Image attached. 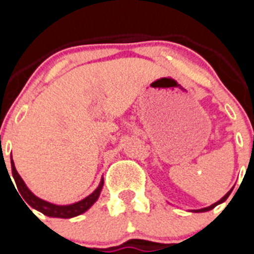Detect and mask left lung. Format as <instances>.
Returning a JSON list of instances; mask_svg holds the SVG:
<instances>
[{"label": "left lung", "mask_w": 254, "mask_h": 254, "mask_svg": "<svg viewBox=\"0 0 254 254\" xmlns=\"http://www.w3.org/2000/svg\"><path fill=\"white\" fill-rule=\"evenodd\" d=\"M232 190H233V188L230 190H229L228 193L225 194V196L223 197V198L220 199V201H217V202H215V203H212V205H210V206H207V207H203V208H198V210H190V212H206V211H210V210H212V208L214 207H216L217 205H220V203H223V202H225L226 199H228V197L230 196V193H232Z\"/></svg>", "instance_id": "obj_1"}]
</instances>
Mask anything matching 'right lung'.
<instances>
[{"mask_svg":"<svg viewBox=\"0 0 254 254\" xmlns=\"http://www.w3.org/2000/svg\"><path fill=\"white\" fill-rule=\"evenodd\" d=\"M11 170H12L13 181L16 183L17 190H19V193L21 194L22 199H25L26 203H28L31 208H34V210L39 211V212H42V214H44L46 216L49 217L69 219V217H75L78 216V215L84 214L85 211L89 210V208L98 201V198H99L100 196V192H102L103 190V185H104V179L102 178L100 179L99 186L96 187V190H94L93 193L89 194L87 197H85L81 201L71 203V205H56V203L48 202L46 199L39 198V197L35 196V194L29 190L28 186L25 185V182L22 181V178L20 177L19 173H17L16 168H15V164H13L12 160V155H11ZM8 176H10V174H8Z\"/></svg>","mask_w":254,"mask_h":254,"instance_id":"add662e5","label":"right lung"}]
</instances>
